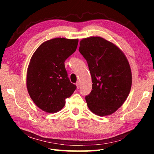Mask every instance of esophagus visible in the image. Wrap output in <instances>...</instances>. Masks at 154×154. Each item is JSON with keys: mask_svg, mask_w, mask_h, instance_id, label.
<instances>
[{"mask_svg": "<svg viewBox=\"0 0 154 154\" xmlns=\"http://www.w3.org/2000/svg\"><path fill=\"white\" fill-rule=\"evenodd\" d=\"M76 85H77V89H79V87H80V83H79V82H77V83H76Z\"/></svg>", "mask_w": 154, "mask_h": 154, "instance_id": "esophagus-1", "label": "esophagus"}]
</instances>
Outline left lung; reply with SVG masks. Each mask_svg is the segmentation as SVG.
I'll use <instances>...</instances> for the list:
<instances>
[{
	"label": "left lung",
	"mask_w": 154,
	"mask_h": 154,
	"mask_svg": "<svg viewBox=\"0 0 154 154\" xmlns=\"http://www.w3.org/2000/svg\"><path fill=\"white\" fill-rule=\"evenodd\" d=\"M79 44L93 83L85 96L88 108L99 116L111 115L123 105L131 89L129 62L118 46L100 36L83 38Z\"/></svg>",
	"instance_id": "obj_1"
}]
</instances>
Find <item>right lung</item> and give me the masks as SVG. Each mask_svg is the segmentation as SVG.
Instances as JSON below:
<instances>
[{
	"label": "right lung",
	"instance_id": "right-lung-1",
	"mask_svg": "<svg viewBox=\"0 0 154 154\" xmlns=\"http://www.w3.org/2000/svg\"><path fill=\"white\" fill-rule=\"evenodd\" d=\"M78 38H55L41 44L31 57L26 86L34 103L43 111L54 113L64 107L76 85L68 77L64 62L76 51Z\"/></svg>",
	"mask_w": 154,
	"mask_h": 154
}]
</instances>
